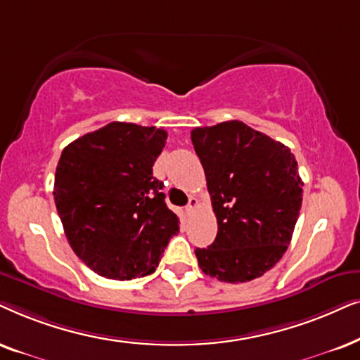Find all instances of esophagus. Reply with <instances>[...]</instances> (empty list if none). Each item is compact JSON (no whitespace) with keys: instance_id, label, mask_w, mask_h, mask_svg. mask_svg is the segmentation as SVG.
I'll return each mask as SVG.
<instances>
[{"instance_id":"34e87169","label":"esophagus","mask_w":360,"mask_h":360,"mask_svg":"<svg viewBox=\"0 0 360 360\" xmlns=\"http://www.w3.org/2000/svg\"><path fill=\"white\" fill-rule=\"evenodd\" d=\"M195 207H198V199L191 198V199H189V204L186 205V214L191 215V214H193L194 210H195Z\"/></svg>"}]
</instances>
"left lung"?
<instances>
[{
    "instance_id": "obj_1",
    "label": "left lung",
    "mask_w": 360,
    "mask_h": 360,
    "mask_svg": "<svg viewBox=\"0 0 360 360\" xmlns=\"http://www.w3.org/2000/svg\"><path fill=\"white\" fill-rule=\"evenodd\" d=\"M204 167L217 237L195 248L205 275L245 283L280 262L303 200V181L283 143L232 120L191 131Z\"/></svg>"
}]
</instances>
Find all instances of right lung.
<instances>
[{
    "label": "right lung",
    "mask_w": 360,
    "mask_h": 360,
    "mask_svg": "<svg viewBox=\"0 0 360 360\" xmlns=\"http://www.w3.org/2000/svg\"><path fill=\"white\" fill-rule=\"evenodd\" d=\"M162 128L112 122L77 138L57 162L54 200L75 255L110 280L146 276L179 232L153 165Z\"/></svg>",
    "instance_id": "add662e5"
}]
</instances>
